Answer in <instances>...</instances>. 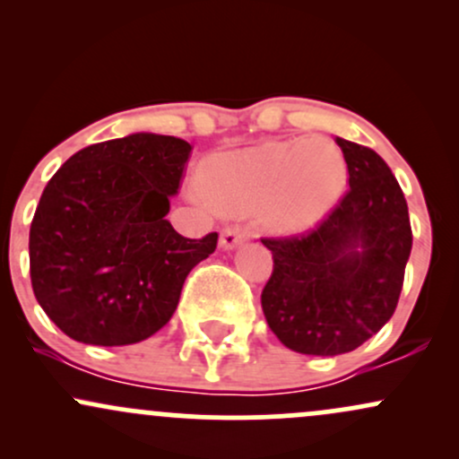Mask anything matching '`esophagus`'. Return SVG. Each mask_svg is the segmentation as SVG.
Here are the masks:
<instances>
[{"instance_id":"1","label":"esophagus","mask_w":459,"mask_h":459,"mask_svg":"<svg viewBox=\"0 0 459 459\" xmlns=\"http://www.w3.org/2000/svg\"><path fill=\"white\" fill-rule=\"evenodd\" d=\"M246 241V230L239 229V226H230V229H224L222 235H220V247L222 250H233L239 244Z\"/></svg>"}]
</instances>
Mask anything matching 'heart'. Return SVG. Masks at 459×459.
Returning <instances> with one entry per match:
<instances>
[{
  "instance_id": "1",
  "label": "heart",
  "mask_w": 459,
  "mask_h": 459,
  "mask_svg": "<svg viewBox=\"0 0 459 459\" xmlns=\"http://www.w3.org/2000/svg\"><path fill=\"white\" fill-rule=\"evenodd\" d=\"M203 189L220 212H261L281 235L308 230L339 203L347 161L330 138L265 142L244 151L218 152L203 166Z\"/></svg>"
}]
</instances>
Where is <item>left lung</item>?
I'll return each instance as SVG.
<instances>
[{
  "label": "left lung",
  "instance_id": "1",
  "mask_svg": "<svg viewBox=\"0 0 459 459\" xmlns=\"http://www.w3.org/2000/svg\"><path fill=\"white\" fill-rule=\"evenodd\" d=\"M350 189L317 229L261 239L273 272L261 293L267 325L308 356L354 351L397 308L412 250L408 203L376 151L336 138Z\"/></svg>",
  "mask_w": 459,
  "mask_h": 459
}]
</instances>
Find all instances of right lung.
<instances>
[{"mask_svg":"<svg viewBox=\"0 0 459 459\" xmlns=\"http://www.w3.org/2000/svg\"><path fill=\"white\" fill-rule=\"evenodd\" d=\"M192 144L131 134L86 146L47 183L30 229L39 304L88 345L149 339L175 315L187 273L218 246L178 235L166 215Z\"/></svg>","mask_w":459,"mask_h":459,"instance_id":"obj_1","label":"right lung"}]
</instances>
